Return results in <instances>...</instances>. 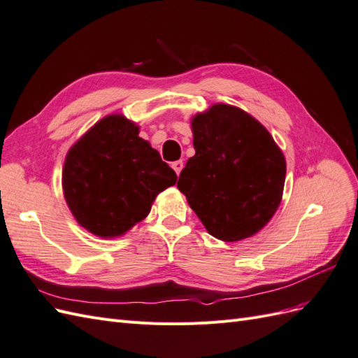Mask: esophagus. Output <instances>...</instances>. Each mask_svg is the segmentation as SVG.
<instances>
[{
    "label": "esophagus",
    "mask_w": 358,
    "mask_h": 358,
    "mask_svg": "<svg viewBox=\"0 0 358 358\" xmlns=\"http://www.w3.org/2000/svg\"><path fill=\"white\" fill-rule=\"evenodd\" d=\"M171 167H173V170L176 171V175H179L180 173V170L183 169V161H175V162H171Z\"/></svg>",
    "instance_id": "34e87169"
}]
</instances>
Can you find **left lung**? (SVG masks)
I'll return each instance as SVG.
<instances>
[{"label":"left lung","instance_id":"left-lung-1","mask_svg":"<svg viewBox=\"0 0 358 358\" xmlns=\"http://www.w3.org/2000/svg\"><path fill=\"white\" fill-rule=\"evenodd\" d=\"M196 155L178 188L204 229L224 242L258 233L282 200V150L255 117L230 104H213L192 117Z\"/></svg>","mask_w":358,"mask_h":358}]
</instances>
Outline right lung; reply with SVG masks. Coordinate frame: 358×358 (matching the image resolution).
<instances>
[{
    "label": "right lung",
    "instance_id": "add662e5",
    "mask_svg": "<svg viewBox=\"0 0 358 358\" xmlns=\"http://www.w3.org/2000/svg\"><path fill=\"white\" fill-rule=\"evenodd\" d=\"M176 179L158 150L138 137V127L115 113L103 117L70 148L62 169V191L83 229L112 239L145 220L155 197Z\"/></svg>",
    "mask_w": 358,
    "mask_h": 358
}]
</instances>
